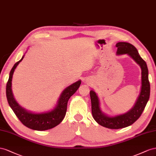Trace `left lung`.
<instances>
[{
    "mask_svg": "<svg viewBox=\"0 0 156 156\" xmlns=\"http://www.w3.org/2000/svg\"><path fill=\"white\" fill-rule=\"evenodd\" d=\"M118 48L116 55L127 54L130 56L141 69V88L139 95L133 107L127 112L115 115H108L102 112L100 106V100L97 93L90 91L91 101V112L93 117L99 125L108 129H118L129 126L140 118L150 98V85L148 80V69L146 62L142 59L136 48L132 44L119 42L115 44Z\"/></svg>",
    "mask_w": 156,
    "mask_h": 156,
    "instance_id": "1",
    "label": "left lung"
}]
</instances>
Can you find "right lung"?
<instances>
[{
  "label": "right lung",
  "instance_id": "right-lung-1",
  "mask_svg": "<svg viewBox=\"0 0 156 156\" xmlns=\"http://www.w3.org/2000/svg\"><path fill=\"white\" fill-rule=\"evenodd\" d=\"M24 56L25 55H23L21 59L14 65L10 71V75H9V79L6 84V90L8 104L12 110L14 111L16 116L18 118L25 126L31 129L37 131L50 129L59 125L63 121L66 114L68 101L70 97L78 90L81 84V80H80L72 83L62 91L58 101H57V105L52 110L39 113L27 110L22 107L16 101L12 90L13 74H14L17 65L23 60Z\"/></svg>",
  "mask_w": 156,
  "mask_h": 156
}]
</instances>
